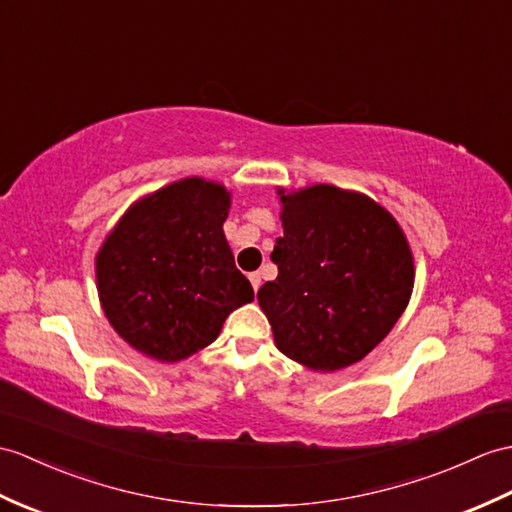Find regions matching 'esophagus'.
I'll return each mask as SVG.
<instances>
[{"mask_svg": "<svg viewBox=\"0 0 512 512\" xmlns=\"http://www.w3.org/2000/svg\"><path fill=\"white\" fill-rule=\"evenodd\" d=\"M248 279H251V283H253V290L257 292V288L261 285V275H259V272H251V275H248Z\"/></svg>", "mask_w": 512, "mask_h": 512, "instance_id": "34e87169", "label": "esophagus"}]
</instances>
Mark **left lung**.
Instances as JSON below:
<instances>
[{
    "label": "left lung",
    "instance_id": "obj_1",
    "mask_svg": "<svg viewBox=\"0 0 512 512\" xmlns=\"http://www.w3.org/2000/svg\"><path fill=\"white\" fill-rule=\"evenodd\" d=\"M275 281L257 292L277 349L312 371L360 362L406 310L414 288L408 237L379 202L336 185L277 187Z\"/></svg>",
    "mask_w": 512,
    "mask_h": 512
}]
</instances>
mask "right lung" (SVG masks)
Instances as JSON below:
<instances>
[{"label": "right lung", "instance_id": "1", "mask_svg": "<svg viewBox=\"0 0 512 512\" xmlns=\"http://www.w3.org/2000/svg\"><path fill=\"white\" fill-rule=\"evenodd\" d=\"M229 209L227 187L189 176L133 202L104 237L95 255L104 316L146 358H189L255 299L222 231Z\"/></svg>", "mask_w": 512, "mask_h": 512}]
</instances>
